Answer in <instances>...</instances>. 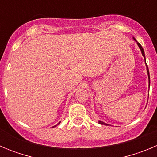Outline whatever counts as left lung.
I'll list each match as a JSON object with an SVG mask.
<instances>
[{"instance_id": "8db88e82", "label": "left lung", "mask_w": 157, "mask_h": 157, "mask_svg": "<svg viewBox=\"0 0 157 157\" xmlns=\"http://www.w3.org/2000/svg\"><path fill=\"white\" fill-rule=\"evenodd\" d=\"M133 38H134V41H135L136 42H137V44H138V47H139V48H140V50H141V54H142V56H144V59H145V65H146V70H147V73H148V78H149V86H150V76H149V68H148V66H147V64H146V62H145V52H144V49H143V48H142V46H141V45H140V43H138V41H136V39H135V38H134V37H133ZM98 123H99L100 124H101V125L109 126V124H108V123H105V122H103V121H101V120H99V121H98Z\"/></svg>"}]
</instances>
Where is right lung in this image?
<instances>
[{"label":"right lung","mask_w":157,"mask_h":157,"mask_svg":"<svg viewBox=\"0 0 157 157\" xmlns=\"http://www.w3.org/2000/svg\"><path fill=\"white\" fill-rule=\"evenodd\" d=\"M59 123H60V122H59V123H58V124H57V125H59ZM57 125H56V126H54V127H56V126H57Z\"/></svg>","instance_id":"add662e5"}]
</instances>
